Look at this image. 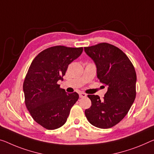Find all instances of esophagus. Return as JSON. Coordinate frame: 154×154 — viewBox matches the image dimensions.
Segmentation results:
<instances>
[{
    "label": "esophagus",
    "instance_id": "obj_1",
    "mask_svg": "<svg viewBox=\"0 0 154 154\" xmlns=\"http://www.w3.org/2000/svg\"><path fill=\"white\" fill-rule=\"evenodd\" d=\"M79 96L80 98H85V97L87 96V94L83 93V92H80V93H79Z\"/></svg>",
    "mask_w": 154,
    "mask_h": 154
}]
</instances>
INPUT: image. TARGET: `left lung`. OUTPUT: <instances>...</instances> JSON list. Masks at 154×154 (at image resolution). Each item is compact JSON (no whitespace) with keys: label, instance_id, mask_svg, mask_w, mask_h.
I'll use <instances>...</instances> for the list:
<instances>
[{"label":"left lung","instance_id":"left-lung-1","mask_svg":"<svg viewBox=\"0 0 154 154\" xmlns=\"http://www.w3.org/2000/svg\"><path fill=\"white\" fill-rule=\"evenodd\" d=\"M84 50L95 63L97 78L107 86L103 100L97 95L87 96L91 106L85 111V116L94 126L111 128L123 119L133 105L136 71L126 54L111 44L103 42Z\"/></svg>","mask_w":154,"mask_h":154}]
</instances>
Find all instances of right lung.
I'll use <instances>...</instances> for the list:
<instances>
[{"mask_svg":"<svg viewBox=\"0 0 154 154\" xmlns=\"http://www.w3.org/2000/svg\"><path fill=\"white\" fill-rule=\"evenodd\" d=\"M82 51V47H51L38 54L31 64L23 83L25 105L33 119L44 128L62 127L79 98L76 92L67 94L57 82Z\"/></svg>","mask_w":154,"mask_h":154,"instance_id":"add662e5","label":"right lung"}]
</instances>
